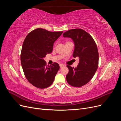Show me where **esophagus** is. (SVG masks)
<instances>
[{"instance_id":"34e87169","label":"esophagus","mask_w":121,"mask_h":121,"mask_svg":"<svg viewBox=\"0 0 121 121\" xmlns=\"http://www.w3.org/2000/svg\"><path fill=\"white\" fill-rule=\"evenodd\" d=\"M64 66V65H63V64H60V68H62V67H63Z\"/></svg>"}]
</instances>
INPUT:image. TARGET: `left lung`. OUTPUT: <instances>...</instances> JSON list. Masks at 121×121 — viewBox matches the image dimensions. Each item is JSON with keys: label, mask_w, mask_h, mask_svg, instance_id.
Wrapping results in <instances>:
<instances>
[{"label": "left lung", "mask_w": 121, "mask_h": 121, "mask_svg": "<svg viewBox=\"0 0 121 121\" xmlns=\"http://www.w3.org/2000/svg\"><path fill=\"white\" fill-rule=\"evenodd\" d=\"M63 36L73 40L75 49L73 56L79 58L76 68L67 65L69 71L66 75L67 81L73 87H81L90 81L97 69L99 55L97 45L92 36L81 29H71L65 32Z\"/></svg>", "instance_id": "8db88e82"}]
</instances>
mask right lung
I'll use <instances>...</instances> for the list:
<instances>
[{
    "label": "right lung",
    "instance_id": "obj_1",
    "mask_svg": "<svg viewBox=\"0 0 121 121\" xmlns=\"http://www.w3.org/2000/svg\"><path fill=\"white\" fill-rule=\"evenodd\" d=\"M63 33L38 28L26 37L21 51V65L26 78L35 87L46 88L53 82L60 65L56 63L46 65L43 58L52 53L54 42Z\"/></svg>",
    "mask_w": 121,
    "mask_h": 121
}]
</instances>
